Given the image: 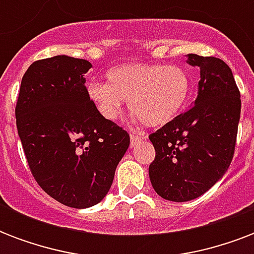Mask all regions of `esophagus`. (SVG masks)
<instances>
[{"label": "esophagus", "mask_w": 254, "mask_h": 254, "mask_svg": "<svg viewBox=\"0 0 254 254\" xmlns=\"http://www.w3.org/2000/svg\"><path fill=\"white\" fill-rule=\"evenodd\" d=\"M146 139V135L142 134V133H137V131H131L130 134V146L134 147L135 145H138L141 141H145Z\"/></svg>", "instance_id": "obj_1"}]
</instances>
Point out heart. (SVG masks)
<instances>
[{
	"mask_svg": "<svg viewBox=\"0 0 254 254\" xmlns=\"http://www.w3.org/2000/svg\"><path fill=\"white\" fill-rule=\"evenodd\" d=\"M107 83L88 84V97L108 121H115L123 111V100L145 125L161 127L175 120L187 107L192 81L185 69L177 65H117L107 75Z\"/></svg>",
	"mask_w": 254,
	"mask_h": 254,
	"instance_id": "1",
	"label": "heart"
}]
</instances>
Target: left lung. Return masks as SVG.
Masks as SVG:
<instances>
[{"label": "left lung", "mask_w": 254, "mask_h": 254, "mask_svg": "<svg viewBox=\"0 0 254 254\" xmlns=\"http://www.w3.org/2000/svg\"><path fill=\"white\" fill-rule=\"evenodd\" d=\"M200 69L193 107L149 135L155 158L149 166L153 189L171 201H189L208 191L228 170L240 121V91L219 58L187 55Z\"/></svg>", "instance_id": "obj_1"}]
</instances>
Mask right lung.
<instances>
[{"label":"right lung","mask_w":254,"mask_h":254,"mask_svg":"<svg viewBox=\"0 0 254 254\" xmlns=\"http://www.w3.org/2000/svg\"><path fill=\"white\" fill-rule=\"evenodd\" d=\"M84 59L58 55L34 62L21 81L15 119L34 179L72 208L103 200L130 137L100 115L85 87Z\"/></svg>","instance_id":"add662e5"}]
</instances>
